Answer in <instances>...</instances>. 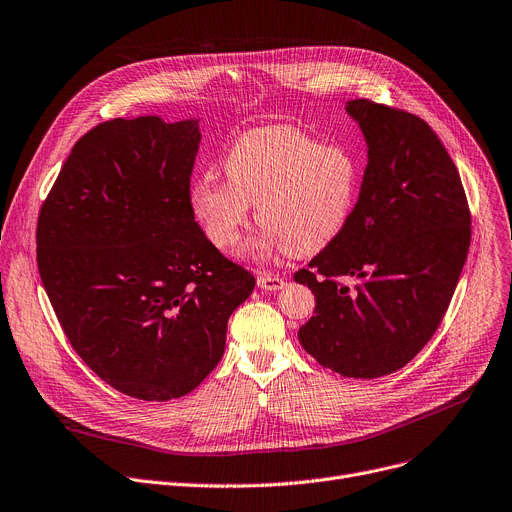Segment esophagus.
Wrapping results in <instances>:
<instances>
[{"label":"esophagus","mask_w":512,"mask_h":512,"mask_svg":"<svg viewBox=\"0 0 512 512\" xmlns=\"http://www.w3.org/2000/svg\"><path fill=\"white\" fill-rule=\"evenodd\" d=\"M257 286L263 290H280L286 286V280L280 276H272V274H259L257 276Z\"/></svg>","instance_id":"1"}]
</instances>
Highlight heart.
<instances>
[{
  "instance_id": "b5f03b06",
  "label": "heart",
  "mask_w": 512,
  "mask_h": 512,
  "mask_svg": "<svg viewBox=\"0 0 512 512\" xmlns=\"http://www.w3.org/2000/svg\"><path fill=\"white\" fill-rule=\"evenodd\" d=\"M228 180L203 174L188 188V205L207 240L232 251L249 222L261 226L255 255H311L332 242L351 218L359 166L344 147L321 145L294 126L253 128L224 157Z\"/></svg>"
}]
</instances>
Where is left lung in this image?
Listing matches in <instances>:
<instances>
[{
	"mask_svg": "<svg viewBox=\"0 0 512 512\" xmlns=\"http://www.w3.org/2000/svg\"><path fill=\"white\" fill-rule=\"evenodd\" d=\"M367 141L359 201L342 232L294 280L315 294L305 351L344 378L405 367L450 305L471 245V211L454 161L425 120L348 101Z\"/></svg>",
	"mask_w": 512,
	"mask_h": 512,
	"instance_id": "1",
	"label": "left lung"
}]
</instances>
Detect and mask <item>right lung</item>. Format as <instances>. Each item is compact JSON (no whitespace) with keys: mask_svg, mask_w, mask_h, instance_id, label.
<instances>
[{"mask_svg":"<svg viewBox=\"0 0 512 512\" xmlns=\"http://www.w3.org/2000/svg\"><path fill=\"white\" fill-rule=\"evenodd\" d=\"M197 120H107L83 134L41 205L37 265L76 355L118 392L170 400L220 363L255 276L188 205Z\"/></svg>","mask_w":512,"mask_h":512,"instance_id":"add662e5","label":"right lung"}]
</instances>
